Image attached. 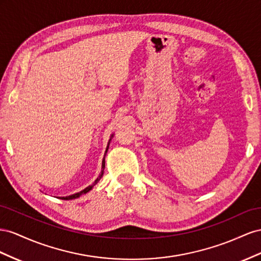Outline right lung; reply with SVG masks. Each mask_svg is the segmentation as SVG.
Returning <instances> with one entry per match:
<instances>
[{
  "instance_id": "obj_1",
  "label": "right lung",
  "mask_w": 261,
  "mask_h": 261,
  "mask_svg": "<svg viewBox=\"0 0 261 261\" xmlns=\"http://www.w3.org/2000/svg\"><path fill=\"white\" fill-rule=\"evenodd\" d=\"M108 150V148H107ZM107 150H106V152H107ZM103 168H105V158H103V160H102V165H101V173H100V175H99V177L97 178V179H96L95 181H94V184L93 185H91V186H88L87 188H85L84 190H82V191H80V192H77V193H74V195H72V196H69V197H61L60 199H63V200H71V199H75V198H79L81 195H83V193H86V192H88L89 190H92V188L94 187V186L97 184L99 180H100V178L102 177V174H103Z\"/></svg>"
}]
</instances>
